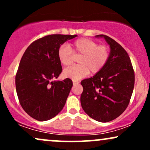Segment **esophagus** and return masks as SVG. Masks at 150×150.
<instances>
[{
  "label": "esophagus",
  "mask_w": 150,
  "mask_h": 150,
  "mask_svg": "<svg viewBox=\"0 0 150 150\" xmlns=\"http://www.w3.org/2000/svg\"><path fill=\"white\" fill-rule=\"evenodd\" d=\"M73 85H78V84L80 83V82H79V81H77V80H73Z\"/></svg>",
  "instance_id": "obj_1"
}]
</instances>
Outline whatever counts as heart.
I'll return each instance as SVG.
<instances>
[{
	"instance_id": "1",
	"label": "heart",
	"mask_w": 150,
	"mask_h": 150,
	"mask_svg": "<svg viewBox=\"0 0 150 150\" xmlns=\"http://www.w3.org/2000/svg\"><path fill=\"white\" fill-rule=\"evenodd\" d=\"M74 56H80L78 59L80 65L66 68L63 74L73 80H78L90 71L97 73L102 70L109 58V51L106 45H98L96 42L86 38L77 39L70 46L64 44L58 49V59L64 66L73 63Z\"/></svg>"
}]
</instances>
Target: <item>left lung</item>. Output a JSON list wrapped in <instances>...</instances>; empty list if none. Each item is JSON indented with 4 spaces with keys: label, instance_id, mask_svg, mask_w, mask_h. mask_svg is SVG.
I'll list each match as a JSON object with an SVG mask.
<instances>
[{
    "label": "left lung",
    "instance_id": "obj_1",
    "mask_svg": "<svg viewBox=\"0 0 150 150\" xmlns=\"http://www.w3.org/2000/svg\"><path fill=\"white\" fill-rule=\"evenodd\" d=\"M111 48L109 58L99 73L81 82L80 102L85 112L97 121L106 123L118 118L128 107L131 98L135 73L128 53L116 41L104 34Z\"/></svg>",
    "mask_w": 150,
    "mask_h": 150
}]
</instances>
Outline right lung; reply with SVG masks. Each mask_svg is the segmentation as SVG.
<instances>
[{
	"mask_svg": "<svg viewBox=\"0 0 150 150\" xmlns=\"http://www.w3.org/2000/svg\"><path fill=\"white\" fill-rule=\"evenodd\" d=\"M77 35L51 34L34 41L21 58L15 86L21 106L39 121L53 118L63 109L73 81H52L62 72L58 51L63 43Z\"/></svg>",
	"mask_w": 150,
	"mask_h": 150,
	"instance_id": "1",
	"label": "right lung"
}]
</instances>
